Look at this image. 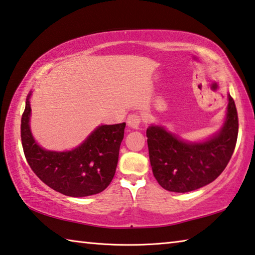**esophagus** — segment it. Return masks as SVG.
Masks as SVG:
<instances>
[{"label": "esophagus", "instance_id": "esophagus-1", "mask_svg": "<svg viewBox=\"0 0 255 255\" xmlns=\"http://www.w3.org/2000/svg\"><path fill=\"white\" fill-rule=\"evenodd\" d=\"M140 123H141V118H140L139 115L131 114V115L128 116V118H127V125H128L129 127L137 129L138 127H139Z\"/></svg>", "mask_w": 255, "mask_h": 255}]
</instances>
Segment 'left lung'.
I'll return each mask as SVG.
<instances>
[{"instance_id": "8db88e82", "label": "left lung", "mask_w": 255, "mask_h": 255, "mask_svg": "<svg viewBox=\"0 0 255 255\" xmlns=\"http://www.w3.org/2000/svg\"><path fill=\"white\" fill-rule=\"evenodd\" d=\"M239 117L228 94L227 115L219 132L201 143H187L163 127L146 130L149 161L158 184L167 191L189 192L213 182L234 153Z\"/></svg>"}]
</instances>
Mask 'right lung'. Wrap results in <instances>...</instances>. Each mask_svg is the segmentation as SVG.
<instances>
[{"label":"right lung","mask_w":255,"mask_h":255,"mask_svg":"<svg viewBox=\"0 0 255 255\" xmlns=\"http://www.w3.org/2000/svg\"><path fill=\"white\" fill-rule=\"evenodd\" d=\"M29 93L21 118L24 156L38 178L55 191L70 197L97 195L114 179L126 123L99 126L80 146L67 152L41 148L30 131Z\"/></svg>","instance_id":"right-lung-1"}]
</instances>
